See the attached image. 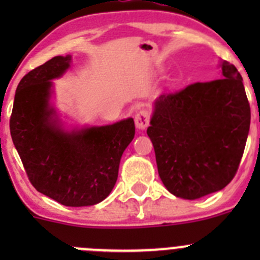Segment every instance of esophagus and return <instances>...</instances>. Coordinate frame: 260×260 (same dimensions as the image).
Instances as JSON below:
<instances>
[{"instance_id":"1","label":"esophagus","mask_w":260,"mask_h":260,"mask_svg":"<svg viewBox=\"0 0 260 260\" xmlns=\"http://www.w3.org/2000/svg\"><path fill=\"white\" fill-rule=\"evenodd\" d=\"M135 123L136 127L138 129H146L149 124V113L147 109H141L135 117Z\"/></svg>"}]
</instances>
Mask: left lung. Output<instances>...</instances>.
Instances as JSON below:
<instances>
[{
    "label": "left lung",
    "mask_w": 260,
    "mask_h": 260,
    "mask_svg": "<svg viewBox=\"0 0 260 260\" xmlns=\"http://www.w3.org/2000/svg\"><path fill=\"white\" fill-rule=\"evenodd\" d=\"M249 127L243 78L225 60L220 79L159 95L147 135L167 190L195 200L224 188L239 169Z\"/></svg>",
    "instance_id": "1"
}]
</instances>
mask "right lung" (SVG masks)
Here are the masks:
<instances>
[{
  "label": "right lung",
  "instance_id": "add662e5",
  "mask_svg": "<svg viewBox=\"0 0 260 260\" xmlns=\"http://www.w3.org/2000/svg\"><path fill=\"white\" fill-rule=\"evenodd\" d=\"M72 56H55L18 83L10 132L28 180L39 192L65 206H90L113 190L120 157L135 137L132 118L111 125L65 132L52 118V83Z\"/></svg>",
  "mask_w": 260,
  "mask_h": 260
}]
</instances>
